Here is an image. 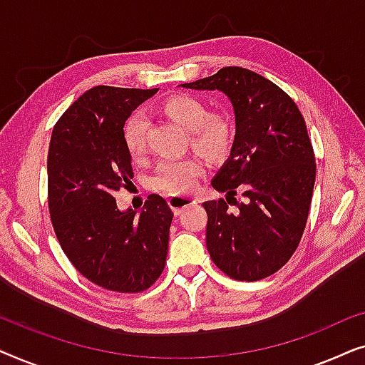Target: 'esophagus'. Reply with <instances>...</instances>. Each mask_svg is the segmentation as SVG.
<instances>
[{
	"mask_svg": "<svg viewBox=\"0 0 365 365\" xmlns=\"http://www.w3.org/2000/svg\"><path fill=\"white\" fill-rule=\"evenodd\" d=\"M169 206L174 211V214H181V211L184 207L187 206H192V204L197 202L196 197H191V196H171L168 199Z\"/></svg>",
	"mask_w": 365,
	"mask_h": 365,
	"instance_id": "34e87169",
	"label": "esophagus"
}]
</instances>
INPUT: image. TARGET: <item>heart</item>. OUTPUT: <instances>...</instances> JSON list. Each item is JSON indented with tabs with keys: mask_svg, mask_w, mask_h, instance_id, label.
Segmentation results:
<instances>
[{
	"mask_svg": "<svg viewBox=\"0 0 365 365\" xmlns=\"http://www.w3.org/2000/svg\"><path fill=\"white\" fill-rule=\"evenodd\" d=\"M163 113L189 131L192 148L209 159H222L231 151L234 141L232 124L221 113H209L206 104L196 96L179 94L163 103ZM149 119L143 111L131 114L123 129L124 146L134 161H141L148 151ZM204 168L196 158L169 159L159 164L151 178L154 191L179 196L196 187Z\"/></svg>",
	"mask_w": 365,
	"mask_h": 365,
	"instance_id": "1",
	"label": "heart"
}]
</instances>
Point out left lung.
I'll list each match as a JSON object with an SVG mask.
<instances>
[{"label":"left lung","mask_w":365,"mask_h":365,"mask_svg":"<svg viewBox=\"0 0 365 365\" xmlns=\"http://www.w3.org/2000/svg\"><path fill=\"white\" fill-rule=\"evenodd\" d=\"M182 86L219 89L236 113L231 158L212 181L227 201L202 202L209 256L236 281L272 276L296 252L311 209L316 156L306 121L286 91L246 68H222Z\"/></svg>","instance_id":"1"}]
</instances>
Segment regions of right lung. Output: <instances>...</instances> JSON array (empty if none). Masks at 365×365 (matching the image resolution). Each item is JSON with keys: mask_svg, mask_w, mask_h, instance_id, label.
<instances>
[{"mask_svg": "<svg viewBox=\"0 0 365 365\" xmlns=\"http://www.w3.org/2000/svg\"><path fill=\"white\" fill-rule=\"evenodd\" d=\"M156 91L94 86L58 119L49 143L54 234L79 274L108 291H146L166 266L173 221L166 199L151 194L141 212H121L114 197L134 176L124 123Z\"/></svg>", "mask_w": 365, "mask_h": 365, "instance_id": "1", "label": "right lung"}]
</instances>
